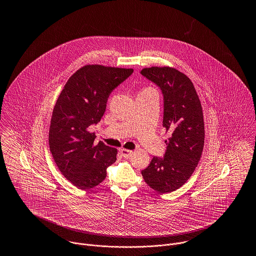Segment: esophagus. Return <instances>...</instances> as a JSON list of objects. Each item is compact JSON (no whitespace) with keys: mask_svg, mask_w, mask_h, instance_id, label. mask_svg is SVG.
<instances>
[{"mask_svg":"<svg viewBox=\"0 0 256 256\" xmlns=\"http://www.w3.org/2000/svg\"><path fill=\"white\" fill-rule=\"evenodd\" d=\"M120 152H121V154H122L124 158H128L132 156V154H134L132 150H126V148H122V150H120Z\"/></svg>","mask_w":256,"mask_h":256,"instance_id":"1","label":"esophagus"}]
</instances>
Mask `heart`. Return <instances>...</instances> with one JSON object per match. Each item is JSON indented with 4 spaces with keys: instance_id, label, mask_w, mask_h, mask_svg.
<instances>
[{
    "instance_id": "b5f03b06",
    "label": "heart",
    "mask_w": 256,
    "mask_h": 256,
    "mask_svg": "<svg viewBox=\"0 0 256 256\" xmlns=\"http://www.w3.org/2000/svg\"><path fill=\"white\" fill-rule=\"evenodd\" d=\"M146 89H150V88H146Z\"/></svg>"
}]
</instances>
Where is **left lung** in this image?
Returning <instances> with one entry per match:
<instances>
[{
  "mask_svg": "<svg viewBox=\"0 0 256 256\" xmlns=\"http://www.w3.org/2000/svg\"><path fill=\"white\" fill-rule=\"evenodd\" d=\"M142 76L163 94V126L172 135L164 158L154 156L142 170L145 182L158 193H170L186 182L202 156L204 122L200 100L190 78L172 67H150Z\"/></svg>",
  "mask_w": 256,
  "mask_h": 256,
  "instance_id": "obj_1",
  "label": "left lung"
}]
</instances>
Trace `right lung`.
Segmentation results:
<instances>
[{
	"mask_svg": "<svg viewBox=\"0 0 256 256\" xmlns=\"http://www.w3.org/2000/svg\"><path fill=\"white\" fill-rule=\"evenodd\" d=\"M134 69L86 65L73 74L52 110L49 145L61 174L80 189H90L106 176L116 161L117 148L98 142L88 132L100 121L110 93L126 80Z\"/></svg>",
	"mask_w": 256,
	"mask_h": 256,
	"instance_id": "add662e5",
	"label": "right lung"
}]
</instances>
